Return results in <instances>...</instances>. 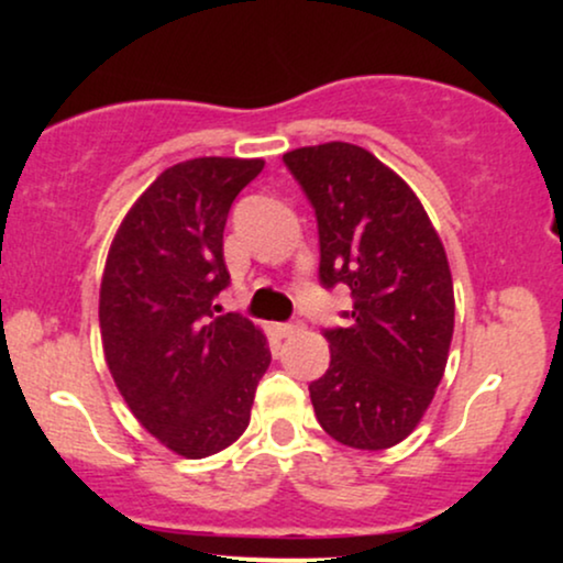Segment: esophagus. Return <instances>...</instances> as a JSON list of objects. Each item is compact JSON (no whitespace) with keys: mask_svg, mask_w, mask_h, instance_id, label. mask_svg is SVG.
Instances as JSON below:
<instances>
[{"mask_svg":"<svg viewBox=\"0 0 563 563\" xmlns=\"http://www.w3.org/2000/svg\"><path fill=\"white\" fill-rule=\"evenodd\" d=\"M275 331L280 339H290V335L301 331V322H280V325H275Z\"/></svg>","mask_w":563,"mask_h":563,"instance_id":"1","label":"esophagus"}]
</instances>
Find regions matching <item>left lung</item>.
Listing matches in <instances>:
<instances>
[{"label": "left lung", "instance_id": "1", "mask_svg": "<svg viewBox=\"0 0 563 563\" xmlns=\"http://www.w3.org/2000/svg\"><path fill=\"white\" fill-rule=\"evenodd\" d=\"M283 161L318 217L322 286L344 283L354 299L352 325L325 331L331 367L309 384L314 416L346 448L389 450L421 423L448 365V254L410 185L365 147L325 142Z\"/></svg>", "mask_w": 563, "mask_h": 563}]
</instances>
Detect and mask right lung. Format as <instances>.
Returning a JSON list of instances; mask_svg holds the SVG:
<instances>
[{"label": "right lung", "mask_w": 563, "mask_h": 563, "mask_svg": "<svg viewBox=\"0 0 563 563\" xmlns=\"http://www.w3.org/2000/svg\"><path fill=\"white\" fill-rule=\"evenodd\" d=\"M262 158L174 164L134 200L108 251L100 335L108 371L134 418L183 457H209L249 429L267 335L217 314L228 288L224 224Z\"/></svg>", "instance_id": "obj_1"}]
</instances>
